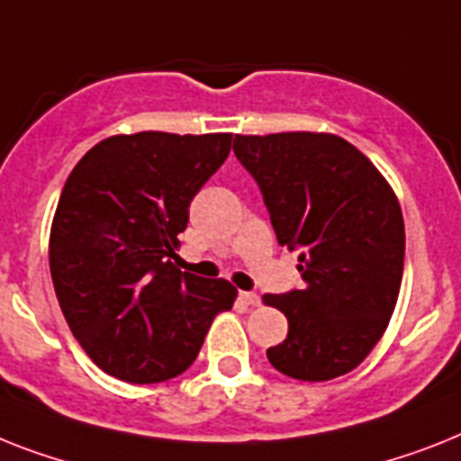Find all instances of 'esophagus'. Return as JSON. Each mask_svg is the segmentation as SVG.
<instances>
[{
	"label": "esophagus",
	"mask_w": 461,
	"mask_h": 461,
	"mask_svg": "<svg viewBox=\"0 0 461 461\" xmlns=\"http://www.w3.org/2000/svg\"><path fill=\"white\" fill-rule=\"evenodd\" d=\"M240 299L245 303H249V306H258V303H261V296H258L257 292H240Z\"/></svg>",
	"instance_id": "34e87169"
}]
</instances>
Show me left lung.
<instances>
[{"instance_id":"1","label":"left lung","mask_w":461,"mask_h":461,"mask_svg":"<svg viewBox=\"0 0 461 461\" xmlns=\"http://www.w3.org/2000/svg\"><path fill=\"white\" fill-rule=\"evenodd\" d=\"M280 245L299 249L302 290L266 294L290 332L266 356L277 372L327 382L356 370L389 327L402 280L405 226L393 188L348 140L285 131L235 136Z\"/></svg>"}]
</instances>
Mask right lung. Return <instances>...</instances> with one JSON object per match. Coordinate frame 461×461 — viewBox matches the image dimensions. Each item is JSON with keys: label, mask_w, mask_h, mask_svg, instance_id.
<instances>
[{"label": "right lung", "mask_w": 461, "mask_h": 461, "mask_svg": "<svg viewBox=\"0 0 461 461\" xmlns=\"http://www.w3.org/2000/svg\"><path fill=\"white\" fill-rule=\"evenodd\" d=\"M233 134L110 136L70 171L49 238L53 290L70 332L103 372L158 384L197 358L233 308L228 280L181 273L190 200L230 153Z\"/></svg>", "instance_id": "1"}]
</instances>
